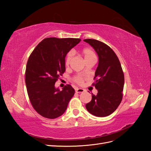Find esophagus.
<instances>
[{"instance_id":"1","label":"esophagus","mask_w":151,"mask_h":151,"mask_svg":"<svg viewBox=\"0 0 151 151\" xmlns=\"http://www.w3.org/2000/svg\"><path fill=\"white\" fill-rule=\"evenodd\" d=\"M84 89H81V88H77L76 89V92L77 93H83L84 92Z\"/></svg>"}]
</instances>
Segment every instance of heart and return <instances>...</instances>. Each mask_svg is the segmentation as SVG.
I'll list each match as a JSON object with an SVG mask.
<instances>
[{
    "instance_id": "heart-1",
    "label": "heart",
    "mask_w": 151,
    "mask_h": 151,
    "mask_svg": "<svg viewBox=\"0 0 151 151\" xmlns=\"http://www.w3.org/2000/svg\"><path fill=\"white\" fill-rule=\"evenodd\" d=\"M82 54H83L85 60H89V59H91V58H96V54H95L94 52L92 49L89 48H84L83 50V51H82ZM72 58V52H68L67 54V55L65 57V66L67 67L70 65ZM72 80L74 82V83L78 84L79 85H83L84 83V78L81 76H79V75L74 76V77H73Z\"/></svg>"
}]
</instances>
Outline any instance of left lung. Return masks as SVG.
<instances>
[{"mask_svg": "<svg viewBox=\"0 0 151 151\" xmlns=\"http://www.w3.org/2000/svg\"><path fill=\"white\" fill-rule=\"evenodd\" d=\"M84 41L95 50L99 58L93 84L98 93L92 94V99L86 108L92 115L104 117L115 111L122 101L124 74L119 59L106 44L94 39Z\"/></svg>", "mask_w": 151, "mask_h": 151, "instance_id": "8db88e82", "label": "left lung"}]
</instances>
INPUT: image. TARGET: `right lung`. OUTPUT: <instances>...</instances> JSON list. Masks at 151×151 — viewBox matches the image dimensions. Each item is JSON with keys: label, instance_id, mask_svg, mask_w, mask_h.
<instances>
[{"label": "right lung", "instance_id": "right-lung-1", "mask_svg": "<svg viewBox=\"0 0 151 151\" xmlns=\"http://www.w3.org/2000/svg\"><path fill=\"white\" fill-rule=\"evenodd\" d=\"M81 40L45 38L30 55L25 72L27 92L35 111L45 118L53 119L63 115L75 93L69 84L60 91L55 84L65 71L67 53Z\"/></svg>", "mask_w": 151, "mask_h": 151}]
</instances>
